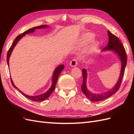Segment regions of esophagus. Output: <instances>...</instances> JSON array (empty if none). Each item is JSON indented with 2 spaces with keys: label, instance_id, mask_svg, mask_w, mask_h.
<instances>
[{
  "label": "esophagus",
  "instance_id": "obj_1",
  "mask_svg": "<svg viewBox=\"0 0 134 134\" xmlns=\"http://www.w3.org/2000/svg\"><path fill=\"white\" fill-rule=\"evenodd\" d=\"M77 64H78V61H77L76 59H72L70 63V65L72 67L76 66Z\"/></svg>",
  "mask_w": 134,
  "mask_h": 134
}]
</instances>
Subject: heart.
I'll return each instance as SVG.
<instances>
[{"instance_id":"heart-1","label":"heart","mask_w":134,"mask_h":134,"mask_svg":"<svg viewBox=\"0 0 134 134\" xmlns=\"http://www.w3.org/2000/svg\"><path fill=\"white\" fill-rule=\"evenodd\" d=\"M93 38V35L92 34H87L84 36V37L82 38V41L84 43H87L90 41H91ZM97 42L96 41H94L91 44L90 49L91 50H93L97 47Z\"/></svg>"}]
</instances>
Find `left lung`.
<instances>
[{"label":"left lung","mask_w":134,"mask_h":134,"mask_svg":"<svg viewBox=\"0 0 134 134\" xmlns=\"http://www.w3.org/2000/svg\"><path fill=\"white\" fill-rule=\"evenodd\" d=\"M108 35V43L107 46L102 49V51H111L114 52L118 56L121 63V68L119 78L117 82L115 84L114 87H113L110 90L104 92L100 93H92L87 88V71L86 69H83V84L81 87L82 91L84 94L86 95L87 98L92 101L97 102L107 99L114 94L116 92L119 90L120 87V85L122 82V79L124 75V72L125 67L127 64V55L125 48L123 46L122 43H121L120 40L117 38L116 36L111 34L109 31H107Z\"/></svg>","instance_id":"1"}]
</instances>
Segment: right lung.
<instances>
[{
	"instance_id": "add662e5",
	"label": "right lung",
	"mask_w": 134,
	"mask_h": 134,
	"mask_svg": "<svg viewBox=\"0 0 134 134\" xmlns=\"http://www.w3.org/2000/svg\"><path fill=\"white\" fill-rule=\"evenodd\" d=\"M48 27H49V26H47V25H42V26L33 27V28H30V29L26 31V32H23V33H22V34L18 35L17 37L15 38L14 41L13 42V44H12V46L10 47L9 50H8V51L7 60V63H8V66H9V58H10V56L11 55L12 52V51H13V50L14 49V48L16 44H17V43L18 42V41L23 37V36H25L26 34H29L33 33V32H35V31L36 29H42V28H47ZM64 65L63 64L60 65H59L58 66H57L55 68V70L53 72V74H52V84H51L50 88L48 89V90L45 93H43V94H41L37 95V96H28V95H27V94H25V93H23L22 91H20L19 89H18V88L17 87L15 86V85L14 84V83L13 82V80H12V79L11 78L12 84L13 85V86L15 88L17 89L18 91H19L20 92H21L23 96H25L26 97V98H28L29 99H31V100H33V101H36V102L44 100L46 99L47 98H48L49 96H50V94L52 93V92L54 91L56 83H57V80H58V79L59 75L61 73V72L63 71V70L64 69Z\"/></svg>"
}]
</instances>
